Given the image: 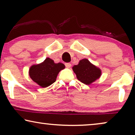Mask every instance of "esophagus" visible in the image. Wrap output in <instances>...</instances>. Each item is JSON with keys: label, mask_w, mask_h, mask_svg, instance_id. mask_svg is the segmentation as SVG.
<instances>
[{"label": "esophagus", "mask_w": 135, "mask_h": 135, "mask_svg": "<svg viewBox=\"0 0 135 135\" xmlns=\"http://www.w3.org/2000/svg\"><path fill=\"white\" fill-rule=\"evenodd\" d=\"M65 66H66V68H71V64L69 63V62H66V63H65Z\"/></svg>", "instance_id": "34e87169"}]
</instances>
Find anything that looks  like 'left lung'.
I'll return each mask as SVG.
<instances>
[{"label": "left lung", "instance_id": "8db88e82", "mask_svg": "<svg viewBox=\"0 0 135 135\" xmlns=\"http://www.w3.org/2000/svg\"><path fill=\"white\" fill-rule=\"evenodd\" d=\"M77 78L81 82L90 85L100 77L101 70L93 65L86 59L80 60L79 64L73 68Z\"/></svg>", "mask_w": 135, "mask_h": 135}]
</instances>
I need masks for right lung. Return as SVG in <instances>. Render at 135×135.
Returning a JSON list of instances; mask_svg holds the SVG:
<instances>
[{"instance_id": "add662e5", "label": "right lung", "mask_w": 135, "mask_h": 135, "mask_svg": "<svg viewBox=\"0 0 135 135\" xmlns=\"http://www.w3.org/2000/svg\"><path fill=\"white\" fill-rule=\"evenodd\" d=\"M65 66L62 63H55L53 60L47 58L43 62L33 65L29 69V76L34 82L43 88L53 84L59 72Z\"/></svg>"}]
</instances>
